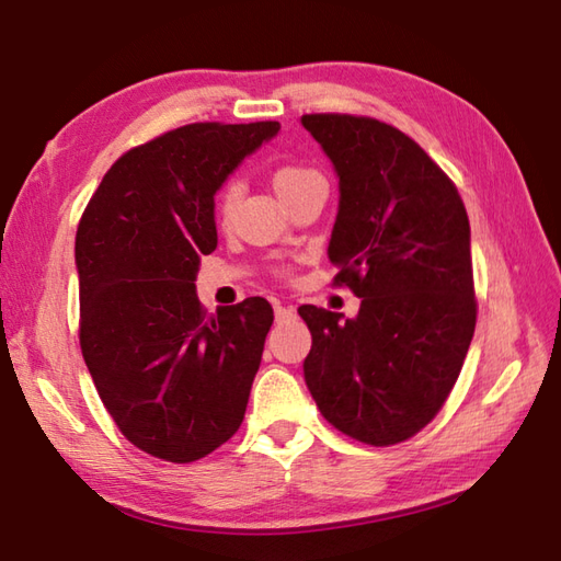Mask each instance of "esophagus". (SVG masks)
Instances as JSON below:
<instances>
[{"label":"esophagus","mask_w":561,"mask_h":561,"mask_svg":"<svg viewBox=\"0 0 561 561\" xmlns=\"http://www.w3.org/2000/svg\"><path fill=\"white\" fill-rule=\"evenodd\" d=\"M274 317H277V321H287L294 317V307H289V304H282V301H274Z\"/></svg>","instance_id":"1"}]
</instances>
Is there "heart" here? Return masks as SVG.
Wrapping results in <instances>:
<instances>
[{
  "label": "heart",
  "mask_w": 561,
  "mask_h": 561,
  "mask_svg": "<svg viewBox=\"0 0 561 561\" xmlns=\"http://www.w3.org/2000/svg\"><path fill=\"white\" fill-rule=\"evenodd\" d=\"M319 173L314 170L304 168V165H282L277 173H274V190H277V195L282 197L284 193H289L291 187H297L299 183L309 178H317ZM242 197V183L240 180H230L222 190H220V197H217V213H220L222 220H227L234 213L237 203H240Z\"/></svg>",
  "instance_id": "b5f03b06"
}]
</instances>
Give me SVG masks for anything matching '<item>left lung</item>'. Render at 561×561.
<instances>
[{
  "label": "left lung",
  "mask_w": 561,
  "mask_h": 561,
  "mask_svg": "<svg viewBox=\"0 0 561 561\" xmlns=\"http://www.w3.org/2000/svg\"><path fill=\"white\" fill-rule=\"evenodd\" d=\"M334 165L329 240L336 282L358 314L311 304L304 381L321 415L368 445H393L433 421L474 334L470 222L458 190L425 150L376 118L301 116Z\"/></svg>",
  "instance_id": "1"
}]
</instances>
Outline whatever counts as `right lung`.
<instances>
[{"instance_id": "1", "label": "right lung", "mask_w": 561, "mask_h": 561, "mask_svg": "<svg viewBox=\"0 0 561 561\" xmlns=\"http://www.w3.org/2000/svg\"><path fill=\"white\" fill-rule=\"evenodd\" d=\"M277 133V121L193 123L133 148L76 230L83 360L121 433L160 460L205 458L244 417L272 304L207 317L195 279L217 247V190Z\"/></svg>"}]
</instances>
